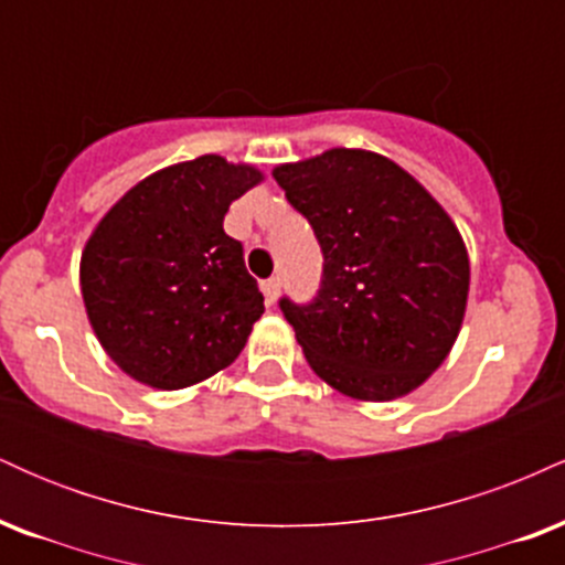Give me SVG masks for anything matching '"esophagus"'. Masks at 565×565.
<instances>
[{
  "mask_svg": "<svg viewBox=\"0 0 565 565\" xmlns=\"http://www.w3.org/2000/svg\"><path fill=\"white\" fill-rule=\"evenodd\" d=\"M278 289H281V278H278V276H274V278H265V281H263V295H265V300H268L270 305L276 302Z\"/></svg>",
  "mask_w": 565,
  "mask_h": 565,
  "instance_id": "34e87169",
  "label": "esophagus"
}]
</instances>
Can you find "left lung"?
Masks as SVG:
<instances>
[{
	"label": "left lung",
	"instance_id": "left-lung-1",
	"mask_svg": "<svg viewBox=\"0 0 565 565\" xmlns=\"http://www.w3.org/2000/svg\"><path fill=\"white\" fill-rule=\"evenodd\" d=\"M276 183L319 238L313 300H278L310 369L334 391L391 401L449 355L470 263L451 217L391 159L355 148L276 167Z\"/></svg>",
	"mask_w": 565,
	"mask_h": 565
}]
</instances>
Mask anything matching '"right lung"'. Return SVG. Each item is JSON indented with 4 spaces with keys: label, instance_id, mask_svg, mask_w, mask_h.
I'll return each mask as SVG.
<instances>
[{
    "label": "right lung",
    "instance_id": "1",
    "mask_svg": "<svg viewBox=\"0 0 565 565\" xmlns=\"http://www.w3.org/2000/svg\"><path fill=\"white\" fill-rule=\"evenodd\" d=\"M260 180L223 157L183 161L127 191L89 236L84 308L129 377L180 391L242 353L265 310L263 291L223 217Z\"/></svg>",
    "mask_w": 565,
    "mask_h": 565
}]
</instances>
